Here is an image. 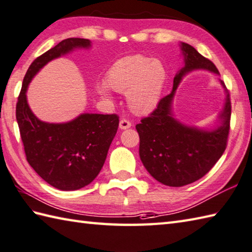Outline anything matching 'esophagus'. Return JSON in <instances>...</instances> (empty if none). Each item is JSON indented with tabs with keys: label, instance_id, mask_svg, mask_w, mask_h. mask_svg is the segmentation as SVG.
<instances>
[{
	"label": "esophagus",
	"instance_id": "34e87169",
	"mask_svg": "<svg viewBox=\"0 0 252 252\" xmlns=\"http://www.w3.org/2000/svg\"><path fill=\"white\" fill-rule=\"evenodd\" d=\"M131 127V123L128 120H121L120 122V129H128Z\"/></svg>",
	"mask_w": 252,
	"mask_h": 252
}]
</instances>
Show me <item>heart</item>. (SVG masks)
<instances>
[{
	"label": "heart",
	"instance_id": "1",
	"mask_svg": "<svg viewBox=\"0 0 252 252\" xmlns=\"http://www.w3.org/2000/svg\"><path fill=\"white\" fill-rule=\"evenodd\" d=\"M167 79V71L160 60L133 54L117 60L109 68L105 83L95 86L101 97L110 99L112 90L125 94L131 112L146 115L158 106Z\"/></svg>",
	"mask_w": 252,
	"mask_h": 252
}]
</instances>
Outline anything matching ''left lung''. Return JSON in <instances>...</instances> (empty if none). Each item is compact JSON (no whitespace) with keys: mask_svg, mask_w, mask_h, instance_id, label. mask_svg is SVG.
I'll return each instance as SVG.
<instances>
[{"mask_svg":"<svg viewBox=\"0 0 252 252\" xmlns=\"http://www.w3.org/2000/svg\"><path fill=\"white\" fill-rule=\"evenodd\" d=\"M184 66L174 77L173 90L160 100L150 116L136 125L139 133V156L143 166L158 182L171 187H182L203 177L226 149L232 106L229 94L222 80L225 103L219 114V125L213 129L188 126L175 119L173 100L178 85L192 70L204 69L220 75L211 61L190 44L181 42Z\"/></svg>","mask_w":252,"mask_h":252,"instance_id":"obj_1","label":"left lung"}]
</instances>
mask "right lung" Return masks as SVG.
<instances>
[{
	"label": "right lung",
	"mask_w": 252,
	"mask_h": 252,
	"mask_svg": "<svg viewBox=\"0 0 252 252\" xmlns=\"http://www.w3.org/2000/svg\"><path fill=\"white\" fill-rule=\"evenodd\" d=\"M90 47L88 39L68 38L35 59L24 77L16 105L28 163L51 186L64 191L83 188L97 176L119 128V116L83 113L66 123H47L30 110L26 92L30 81L49 62Z\"/></svg>",
	"instance_id": "add662e5"
}]
</instances>
